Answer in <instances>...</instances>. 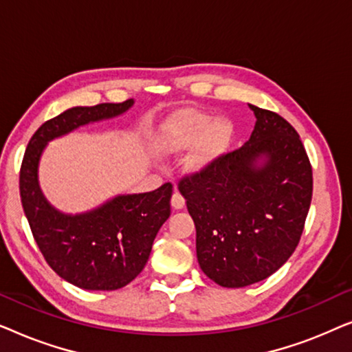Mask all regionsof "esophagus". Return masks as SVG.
I'll return each instance as SVG.
<instances>
[{"instance_id":"esophagus-1","label":"esophagus","mask_w":352,"mask_h":352,"mask_svg":"<svg viewBox=\"0 0 352 352\" xmlns=\"http://www.w3.org/2000/svg\"><path fill=\"white\" fill-rule=\"evenodd\" d=\"M184 205H186L184 197H182L177 190H175V194H173V197H171V206L175 210H182L184 208Z\"/></svg>"}]
</instances>
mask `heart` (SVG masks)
<instances>
[{
  "instance_id": "1",
  "label": "heart",
  "mask_w": 352,
  "mask_h": 352,
  "mask_svg": "<svg viewBox=\"0 0 352 352\" xmlns=\"http://www.w3.org/2000/svg\"><path fill=\"white\" fill-rule=\"evenodd\" d=\"M234 138V126L228 118H214L208 112L184 109L173 113L162 128L160 142L168 152H182L192 145L186 158L192 173L210 168L228 151Z\"/></svg>"
}]
</instances>
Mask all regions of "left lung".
<instances>
[{"instance_id": "8db88e82", "label": "left lung", "mask_w": 352, "mask_h": 352, "mask_svg": "<svg viewBox=\"0 0 352 352\" xmlns=\"http://www.w3.org/2000/svg\"><path fill=\"white\" fill-rule=\"evenodd\" d=\"M248 107L256 117L248 141L179 181L201 271L228 288L264 280L287 263L312 199V168L295 128Z\"/></svg>"}]
</instances>
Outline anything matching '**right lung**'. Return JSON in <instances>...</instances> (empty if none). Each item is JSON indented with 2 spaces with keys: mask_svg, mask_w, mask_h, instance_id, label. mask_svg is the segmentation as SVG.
I'll use <instances>...</instances> for the list:
<instances>
[{
  "mask_svg": "<svg viewBox=\"0 0 352 352\" xmlns=\"http://www.w3.org/2000/svg\"><path fill=\"white\" fill-rule=\"evenodd\" d=\"M133 104L128 99L65 110L36 129L22 160L19 187L33 239L52 271L83 290H118L141 274L157 232L170 218L173 186L166 182L146 194L117 195L86 213L67 214L43 195L38 165L52 139L118 117Z\"/></svg>",
  "mask_w": 352,
  "mask_h": 352,
  "instance_id": "right-lung-1",
  "label": "right lung"
}]
</instances>
